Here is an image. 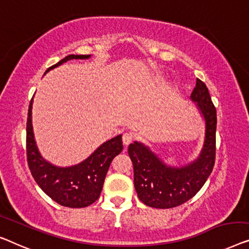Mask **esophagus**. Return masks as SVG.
I'll list each match as a JSON object with an SVG mask.
<instances>
[{"instance_id":"obj_1","label":"esophagus","mask_w":249,"mask_h":249,"mask_svg":"<svg viewBox=\"0 0 249 249\" xmlns=\"http://www.w3.org/2000/svg\"><path fill=\"white\" fill-rule=\"evenodd\" d=\"M132 139H133V136L130 132H124V136H122V142H124V146H128L129 143L132 142Z\"/></svg>"}]
</instances>
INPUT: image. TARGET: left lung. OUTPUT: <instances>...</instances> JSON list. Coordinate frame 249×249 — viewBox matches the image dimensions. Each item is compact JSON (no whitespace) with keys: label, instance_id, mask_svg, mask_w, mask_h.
I'll return each mask as SVG.
<instances>
[{"label":"left lung","instance_id":"left-lung-1","mask_svg":"<svg viewBox=\"0 0 249 249\" xmlns=\"http://www.w3.org/2000/svg\"><path fill=\"white\" fill-rule=\"evenodd\" d=\"M190 98L205 124L203 146L196 160L181 167L169 166L142 142H133L128 147L136 192L148 207L169 209L186 202L199 192L213 168L217 112L208 88L199 78Z\"/></svg>","mask_w":249,"mask_h":249}]
</instances>
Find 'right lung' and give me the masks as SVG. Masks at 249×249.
<instances>
[{"label":"right lung","instance_id":"1","mask_svg":"<svg viewBox=\"0 0 249 249\" xmlns=\"http://www.w3.org/2000/svg\"><path fill=\"white\" fill-rule=\"evenodd\" d=\"M91 55H68L46 71L71 59H88ZM45 73V74H46ZM32 100L27 121V157L35 181L49 197L68 208H85L99 199L111 161L124 149L122 135L103 142L89 156L73 166H56L41 156L32 128Z\"/></svg>","mask_w":249,"mask_h":249}]
</instances>
